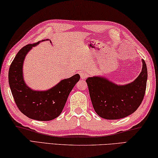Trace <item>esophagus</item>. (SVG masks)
Masks as SVG:
<instances>
[{"label": "esophagus", "instance_id": "34e87169", "mask_svg": "<svg viewBox=\"0 0 158 158\" xmlns=\"http://www.w3.org/2000/svg\"><path fill=\"white\" fill-rule=\"evenodd\" d=\"M80 75H81V77L82 79H85L88 76L87 73H85V72H81V73H80Z\"/></svg>", "mask_w": 158, "mask_h": 158}]
</instances>
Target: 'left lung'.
I'll return each instance as SVG.
<instances>
[{"mask_svg":"<svg viewBox=\"0 0 158 158\" xmlns=\"http://www.w3.org/2000/svg\"><path fill=\"white\" fill-rule=\"evenodd\" d=\"M147 67L142 60V69L136 79L125 85H117L103 77L86 80L91 101L97 114L110 120L128 117L137 110L144 97Z\"/></svg>","mask_w":158,"mask_h":158,"instance_id":"8db88e82","label":"left lung"}]
</instances>
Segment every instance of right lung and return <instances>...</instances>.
I'll return each instance as SVG.
<instances>
[{
    "mask_svg": "<svg viewBox=\"0 0 158 158\" xmlns=\"http://www.w3.org/2000/svg\"><path fill=\"white\" fill-rule=\"evenodd\" d=\"M39 43L27 44L18 52L9 69V84L16 106L23 114L32 119L51 121L61 114L69 94L81 77L74 75L46 91H35L27 87L23 77L24 59L27 52Z\"/></svg>",
    "mask_w": 158,
    "mask_h": 158,
    "instance_id": "obj_1",
    "label": "right lung"
}]
</instances>
